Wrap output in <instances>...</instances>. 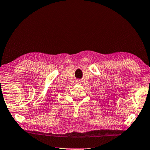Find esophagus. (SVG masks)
Instances as JSON below:
<instances>
[{"mask_svg": "<svg viewBox=\"0 0 150 150\" xmlns=\"http://www.w3.org/2000/svg\"><path fill=\"white\" fill-rule=\"evenodd\" d=\"M77 82L78 83H81V81H80V80H77Z\"/></svg>", "mask_w": 150, "mask_h": 150, "instance_id": "1", "label": "esophagus"}]
</instances>
